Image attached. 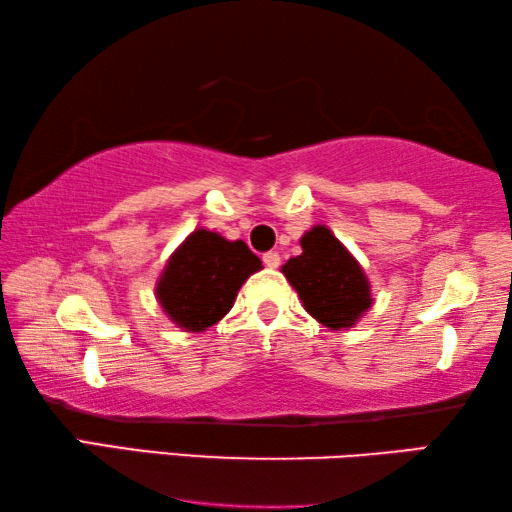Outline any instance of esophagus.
Returning a JSON list of instances; mask_svg holds the SVG:
<instances>
[{"label": "esophagus", "mask_w": 512, "mask_h": 512, "mask_svg": "<svg viewBox=\"0 0 512 512\" xmlns=\"http://www.w3.org/2000/svg\"><path fill=\"white\" fill-rule=\"evenodd\" d=\"M263 263L267 265V267H279L281 265V256H279V251H267V254H263Z\"/></svg>", "instance_id": "34e87169"}]
</instances>
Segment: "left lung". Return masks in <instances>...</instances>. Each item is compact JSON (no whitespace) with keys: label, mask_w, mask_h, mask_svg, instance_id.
<instances>
[{"label":"left lung","mask_w":512,"mask_h":512,"mask_svg":"<svg viewBox=\"0 0 512 512\" xmlns=\"http://www.w3.org/2000/svg\"><path fill=\"white\" fill-rule=\"evenodd\" d=\"M301 254L281 267L304 308L329 329H349L372 306L370 281L345 245L317 224L299 240Z\"/></svg>","instance_id":"obj_1"}]
</instances>
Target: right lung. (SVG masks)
<instances>
[{
	"label": "right lung",
	"instance_id": "right-lung-1",
	"mask_svg": "<svg viewBox=\"0 0 512 512\" xmlns=\"http://www.w3.org/2000/svg\"><path fill=\"white\" fill-rule=\"evenodd\" d=\"M258 270L261 258L245 242L197 229L167 261L156 283L158 304L181 329L206 331L231 311L242 283Z\"/></svg>",
	"mask_w": 512,
	"mask_h": 512
}]
</instances>
